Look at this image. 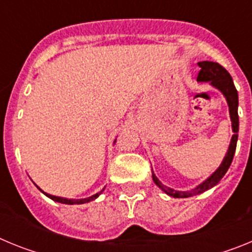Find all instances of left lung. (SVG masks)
I'll use <instances>...</instances> for the list:
<instances>
[{"mask_svg": "<svg viewBox=\"0 0 252 252\" xmlns=\"http://www.w3.org/2000/svg\"><path fill=\"white\" fill-rule=\"evenodd\" d=\"M201 72L198 74L197 81L198 82H208L212 87H215L216 90H218L226 98L227 104H228V111H230V119L231 124H232V139H231L230 146L227 150L226 155H224L223 160H222L221 165L218 166L217 170L213 174L209 175L203 183L197 186L195 188L190 189V190H174L173 188L164 186V184L158 179V177L154 174L153 171V180L154 183L157 184L162 192L166 193L168 195L173 198H188L193 197V195L201 194V193L206 192L208 189L213 188L218 182L223 178L226 174V171L230 168L231 162H232L233 155L236 151V144H237V139H239V113H237V108H239V94H237V90H236L235 84H233L232 77L230 73L227 72L226 69L222 65L215 62H199L198 63ZM153 170V169H151Z\"/></svg>", "mask_w": 252, "mask_h": 252, "instance_id": "left-lung-1", "label": "left lung"}]
</instances>
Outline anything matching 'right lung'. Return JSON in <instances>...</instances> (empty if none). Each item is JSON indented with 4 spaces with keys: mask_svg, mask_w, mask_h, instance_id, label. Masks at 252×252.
Instances as JSON below:
<instances>
[{
    "mask_svg": "<svg viewBox=\"0 0 252 252\" xmlns=\"http://www.w3.org/2000/svg\"><path fill=\"white\" fill-rule=\"evenodd\" d=\"M35 186H36V184H35ZM37 188H39V187H37ZM104 188H106V187H104ZM104 188L102 189L101 192L95 193V194L91 195V197H88V198H83V199H68V198L57 197V195H51V194H49V193H45L43 190V189H40V188L39 189H40V192H43L44 194L46 195V197H49V198H50V199H53V201H55V202H59V203H64V204H83V203H88V202H91V201H94L95 198H98L99 194H101V193L104 190Z\"/></svg>",
    "mask_w": 252,
    "mask_h": 252,
    "instance_id": "add662e5",
    "label": "right lung"
}]
</instances>
